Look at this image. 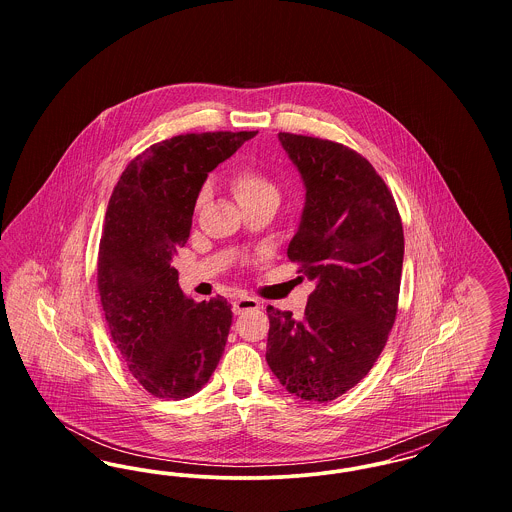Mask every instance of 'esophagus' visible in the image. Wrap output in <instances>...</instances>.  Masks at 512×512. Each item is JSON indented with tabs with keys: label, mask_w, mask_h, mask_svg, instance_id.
Returning a JSON list of instances; mask_svg holds the SVG:
<instances>
[{
	"label": "esophagus",
	"mask_w": 512,
	"mask_h": 512,
	"mask_svg": "<svg viewBox=\"0 0 512 512\" xmlns=\"http://www.w3.org/2000/svg\"><path fill=\"white\" fill-rule=\"evenodd\" d=\"M257 307H259V301L253 299V297H240V299L232 301V311H234V315H242L244 311L257 309Z\"/></svg>",
	"instance_id": "esophagus-1"
}]
</instances>
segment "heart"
<instances>
[{"instance_id":"1","label":"heart","mask_w":512,"mask_h":512,"mask_svg":"<svg viewBox=\"0 0 512 512\" xmlns=\"http://www.w3.org/2000/svg\"><path fill=\"white\" fill-rule=\"evenodd\" d=\"M232 192L240 205H251L257 201H280V190L276 182L259 169H240L232 178ZM203 199V195H201ZM199 199V201H201Z\"/></svg>"}]
</instances>
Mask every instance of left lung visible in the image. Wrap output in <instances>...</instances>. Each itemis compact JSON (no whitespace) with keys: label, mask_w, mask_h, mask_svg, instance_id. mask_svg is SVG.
<instances>
[{"label":"left lung","mask_w":512,"mask_h":512,"mask_svg":"<svg viewBox=\"0 0 512 512\" xmlns=\"http://www.w3.org/2000/svg\"><path fill=\"white\" fill-rule=\"evenodd\" d=\"M305 182L288 257L317 280L305 315L268 305L267 363L305 401H334L378 361L397 315L403 224L382 176L338 142L280 132Z\"/></svg>","instance_id":"8db88e82"}]
</instances>
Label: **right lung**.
<instances>
[{
    "instance_id": "add662e5",
    "label": "right lung",
    "mask_w": 512,
    "mask_h": 512,
    "mask_svg": "<svg viewBox=\"0 0 512 512\" xmlns=\"http://www.w3.org/2000/svg\"><path fill=\"white\" fill-rule=\"evenodd\" d=\"M255 134H180L153 144L128 163L109 199L99 240L101 307L122 361L159 399L194 395L222 357L228 301L184 297L171 261L190 238L207 174Z\"/></svg>"
}]
</instances>
